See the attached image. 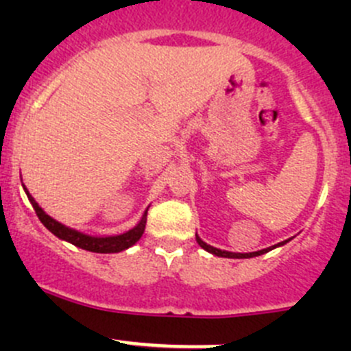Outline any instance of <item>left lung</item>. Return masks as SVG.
<instances>
[{
  "instance_id": "obj_1",
  "label": "left lung",
  "mask_w": 351,
  "mask_h": 351,
  "mask_svg": "<svg viewBox=\"0 0 351 351\" xmlns=\"http://www.w3.org/2000/svg\"><path fill=\"white\" fill-rule=\"evenodd\" d=\"M197 243L200 244V246L204 247L205 251H208V253L215 254V256H224V258H253V256H258V254L268 253V251L274 250V247H277V246H280V244H285V241H284V243H278V244H275V246L267 247V250L254 251V253H231V251H222V250H217V247H214V246H208V244L202 241V239L198 238V236H197Z\"/></svg>"
}]
</instances>
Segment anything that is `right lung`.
Wrapping results in <instances>:
<instances>
[{
	"mask_svg": "<svg viewBox=\"0 0 351 351\" xmlns=\"http://www.w3.org/2000/svg\"><path fill=\"white\" fill-rule=\"evenodd\" d=\"M25 189V186H23ZM27 192V189H25ZM28 200H30L32 207H34L35 214L37 217L40 219L42 224L49 229L54 236H58L59 239H64V241L74 244V246L81 247V250H86V251H93V253H119V251L127 250L130 247L132 244H136L143 236L144 228H146V217H147V210L144 212L143 219H141L139 224L136 226L134 229L130 231L123 232L120 236H108V238H93V236H86L83 232H77L74 229L66 228V226L59 224L58 221H54L52 217H49L40 207H38L37 202L34 200V197L27 192Z\"/></svg>",
	"mask_w": 351,
	"mask_h": 351,
	"instance_id": "obj_1",
	"label": "right lung"
}]
</instances>
